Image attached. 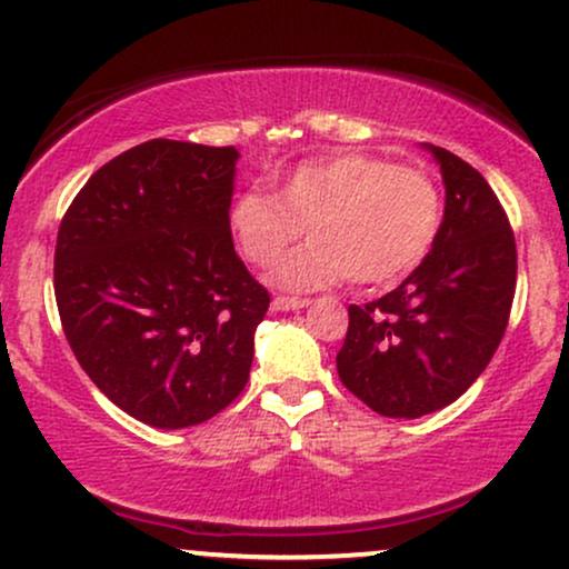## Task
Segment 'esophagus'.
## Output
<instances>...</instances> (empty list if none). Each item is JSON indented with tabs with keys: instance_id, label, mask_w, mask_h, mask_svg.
Here are the masks:
<instances>
[{
	"instance_id": "1",
	"label": "esophagus",
	"mask_w": 569,
	"mask_h": 569,
	"mask_svg": "<svg viewBox=\"0 0 569 569\" xmlns=\"http://www.w3.org/2000/svg\"><path fill=\"white\" fill-rule=\"evenodd\" d=\"M310 305V299H299V297H276L272 299V310L278 312H289V310H302V307Z\"/></svg>"
}]
</instances>
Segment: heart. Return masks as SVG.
Masks as SVG:
<instances>
[{
	"label": "heart",
	"instance_id": "obj_1",
	"mask_svg": "<svg viewBox=\"0 0 569 569\" xmlns=\"http://www.w3.org/2000/svg\"><path fill=\"white\" fill-rule=\"evenodd\" d=\"M227 224L240 253L257 267L283 259L272 280L286 289H318L350 278L390 286L417 270L441 230V189L428 171L367 152L305 160L280 173L276 194L238 192Z\"/></svg>",
	"mask_w": 569,
	"mask_h": 569
}]
</instances>
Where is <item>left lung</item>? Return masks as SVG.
<instances>
[{"instance_id":"1","label":"left lung","mask_w":569,"mask_h":569,"mask_svg":"<svg viewBox=\"0 0 569 569\" xmlns=\"http://www.w3.org/2000/svg\"><path fill=\"white\" fill-rule=\"evenodd\" d=\"M439 238L411 276L375 302L350 305L339 380L382 417L449 407L492 361L516 291V240L487 179L447 149Z\"/></svg>"}]
</instances>
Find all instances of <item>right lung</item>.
Here are the masks:
<instances>
[{
    "label": "right lung",
    "instance_id": "add662e5",
    "mask_svg": "<svg viewBox=\"0 0 569 569\" xmlns=\"http://www.w3.org/2000/svg\"><path fill=\"white\" fill-rule=\"evenodd\" d=\"M234 147L152 139L90 176L56 243L77 361L152 428H189L246 388L270 293L234 253Z\"/></svg>",
    "mask_w": 569,
    "mask_h": 569
}]
</instances>
